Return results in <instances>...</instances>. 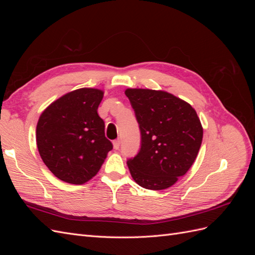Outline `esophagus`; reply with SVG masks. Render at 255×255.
Listing matches in <instances>:
<instances>
[{
	"label": "esophagus",
	"mask_w": 255,
	"mask_h": 255,
	"mask_svg": "<svg viewBox=\"0 0 255 255\" xmlns=\"http://www.w3.org/2000/svg\"><path fill=\"white\" fill-rule=\"evenodd\" d=\"M113 145H114V149H115V150H118L119 146H120V139L115 140V141L113 142Z\"/></svg>",
	"instance_id": "obj_1"
}]
</instances>
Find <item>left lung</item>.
Here are the masks:
<instances>
[{
  "mask_svg": "<svg viewBox=\"0 0 255 255\" xmlns=\"http://www.w3.org/2000/svg\"><path fill=\"white\" fill-rule=\"evenodd\" d=\"M141 133L139 153L128 160L133 180L150 190L171 187L186 174L202 143L203 128L189 103L165 90L128 88Z\"/></svg>",
  "mask_w": 255,
  "mask_h": 255,
  "instance_id": "obj_1",
  "label": "left lung"
}]
</instances>
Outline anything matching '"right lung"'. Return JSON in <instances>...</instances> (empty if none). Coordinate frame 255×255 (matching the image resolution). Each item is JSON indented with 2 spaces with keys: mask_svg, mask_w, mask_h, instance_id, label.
<instances>
[{
  "mask_svg": "<svg viewBox=\"0 0 255 255\" xmlns=\"http://www.w3.org/2000/svg\"><path fill=\"white\" fill-rule=\"evenodd\" d=\"M104 91L80 88L61 96L40 115L36 142L43 163L59 180L83 185L101 169L113 149L98 107Z\"/></svg>",
  "mask_w": 255,
  "mask_h": 255,
  "instance_id": "right-lung-1",
  "label": "right lung"
}]
</instances>
